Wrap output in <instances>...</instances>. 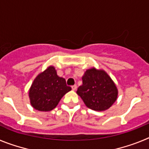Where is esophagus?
<instances>
[{
	"instance_id": "34e87169",
	"label": "esophagus",
	"mask_w": 149,
	"mask_h": 149,
	"mask_svg": "<svg viewBox=\"0 0 149 149\" xmlns=\"http://www.w3.org/2000/svg\"><path fill=\"white\" fill-rule=\"evenodd\" d=\"M77 85H73V86H72V90H76V89H77Z\"/></svg>"
}]
</instances>
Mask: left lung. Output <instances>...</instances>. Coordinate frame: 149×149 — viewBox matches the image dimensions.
I'll return each mask as SVG.
<instances>
[{"instance_id":"8db88e82","label":"left lung","mask_w":149,"mask_h":149,"mask_svg":"<svg viewBox=\"0 0 149 149\" xmlns=\"http://www.w3.org/2000/svg\"><path fill=\"white\" fill-rule=\"evenodd\" d=\"M82 80L83 84L78 87L77 93L89 109L104 111L116 101L117 88L104 71L95 68L88 69Z\"/></svg>"}]
</instances>
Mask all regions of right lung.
<instances>
[{
  "instance_id": "add662e5",
  "label": "right lung",
  "mask_w": 149,
  "mask_h": 149,
  "mask_svg": "<svg viewBox=\"0 0 149 149\" xmlns=\"http://www.w3.org/2000/svg\"><path fill=\"white\" fill-rule=\"evenodd\" d=\"M71 89L65 79L57 75L54 67L49 66L36 77L31 85L29 91L30 104L39 111H51Z\"/></svg>"
}]
</instances>
